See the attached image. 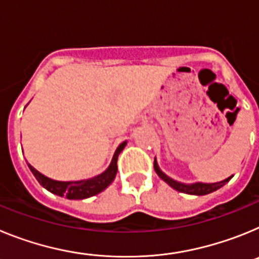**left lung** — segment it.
<instances>
[{
  "label": "left lung",
  "instance_id": "8db88e82",
  "mask_svg": "<svg viewBox=\"0 0 259 259\" xmlns=\"http://www.w3.org/2000/svg\"><path fill=\"white\" fill-rule=\"evenodd\" d=\"M154 170L157 172V175L161 178L162 180L167 183V184L172 187L176 191L182 192V193H188V194H196V196H203V194H209L211 192L217 191V189L222 188L226 183L230 182V179L232 178H228V179L223 180V182H219V183H212V184H205V183H196V184H192V185H185L182 184V183H178L175 180H172L171 178H168L167 175H164L161 170H159V167H158L157 162L154 161Z\"/></svg>",
  "mask_w": 259,
  "mask_h": 259
}]
</instances>
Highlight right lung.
<instances>
[{
  "label": "right lung",
  "instance_id": "right-lung-1",
  "mask_svg": "<svg viewBox=\"0 0 259 259\" xmlns=\"http://www.w3.org/2000/svg\"><path fill=\"white\" fill-rule=\"evenodd\" d=\"M125 143L120 144L118 146V149H116L115 154L113 157V161H111V164L105 172L96 176V178H92V179L81 180V182H56V180L49 179V178L38 172L31 164H28V167L32 174L35 175L36 179H37V182L49 192L68 198V200H83V198L92 197L95 194L100 193L111 184V182H113L116 175V171H118V166H116L118 155L119 153L122 152Z\"/></svg>",
  "mask_w": 259,
  "mask_h": 259
}]
</instances>
